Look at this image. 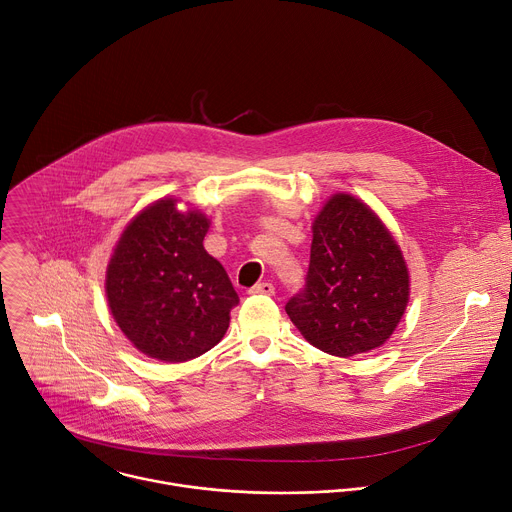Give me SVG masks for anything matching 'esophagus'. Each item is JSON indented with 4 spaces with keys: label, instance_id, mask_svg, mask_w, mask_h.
Wrapping results in <instances>:
<instances>
[{
    "label": "esophagus",
    "instance_id": "34e87169",
    "mask_svg": "<svg viewBox=\"0 0 512 512\" xmlns=\"http://www.w3.org/2000/svg\"><path fill=\"white\" fill-rule=\"evenodd\" d=\"M250 293L252 295H274V285L272 282H258V285H254L252 289H250Z\"/></svg>",
    "mask_w": 512,
    "mask_h": 512
}]
</instances>
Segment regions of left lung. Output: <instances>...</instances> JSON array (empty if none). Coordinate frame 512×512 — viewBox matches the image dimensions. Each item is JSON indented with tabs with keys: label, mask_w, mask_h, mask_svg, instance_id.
Masks as SVG:
<instances>
[{
	"label": "left lung",
	"mask_w": 512,
	"mask_h": 512,
	"mask_svg": "<svg viewBox=\"0 0 512 512\" xmlns=\"http://www.w3.org/2000/svg\"><path fill=\"white\" fill-rule=\"evenodd\" d=\"M409 301L403 254L352 195H333L313 223L305 287L285 305L309 344L350 358L382 346Z\"/></svg>",
	"instance_id": "left-lung-1"
}]
</instances>
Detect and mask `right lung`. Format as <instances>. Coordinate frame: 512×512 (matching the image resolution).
<instances>
[{"label":"right lung","instance_id":"right-lung-1","mask_svg":"<svg viewBox=\"0 0 512 512\" xmlns=\"http://www.w3.org/2000/svg\"><path fill=\"white\" fill-rule=\"evenodd\" d=\"M175 205L162 199L126 227L105 278L113 319L142 354L162 362L209 352L240 303L230 276L203 248L207 217Z\"/></svg>","mask_w":512,"mask_h":512}]
</instances>
